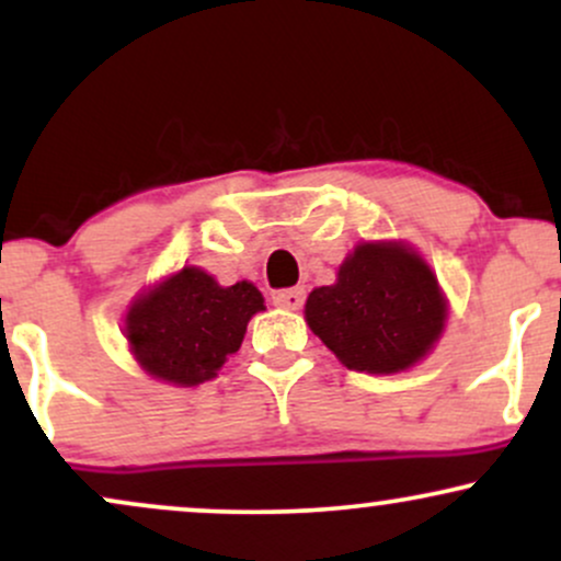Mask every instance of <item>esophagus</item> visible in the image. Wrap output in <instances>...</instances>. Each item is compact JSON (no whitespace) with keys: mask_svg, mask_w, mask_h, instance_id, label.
<instances>
[{"mask_svg":"<svg viewBox=\"0 0 561 561\" xmlns=\"http://www.w3.org/2000/svg\"><path fill=\"white\" fill-rule=\"evenodd\" d=\"M302 300H306V293H302L300 287L279 289V293H274V306L285 308V311H298V308L302 306Z\"/></svg>","mask_w":561,"mask_h":561,"instance_id":"34e87169","label":"esophagus"}]
</instances>
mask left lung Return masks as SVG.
<instances>
[{
    "mask_svg": "<svg viewBox=\"0 0 561 561\" xmlns=\"http://www.w3.org/2000/svg\"><path fill=\"white\" fill-rule=\"evenodd\" d=\"M448 300L430 263L403 240L358 242L334 285L311 289L306 324L340 364L398 375L427 358L443 337Z\"/></svg>",
    "mask_w": 561,
    "mask_h": 561,
    "instance_id": "obj_1",
    "label": "left lung"
}]
</instances>
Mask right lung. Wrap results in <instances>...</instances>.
Wrapping results in <instances>:
<instances>
[{
    "instance_id": "obj_1",
    "label": "right lung",
    "mask_w": 561,
    "mask_h": 561,
    "mask_svg": "<svg viewBox=\"0 0 561 561\" xmlns=\"http://www.w3.org/2000/svg\"><path fill=\"white\" fill-rule=\"evenodd\" d=\"M263 306L253 282L218 285L199 266H184L139 293L124 317V337L145 375L176 388L218 377L240 351L248 321Z\"/></svg>"
}]
</instances>
